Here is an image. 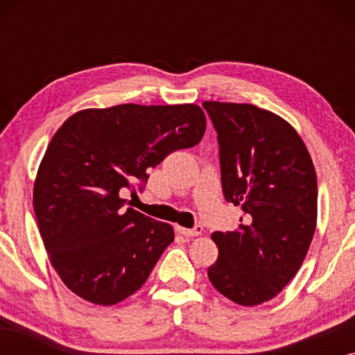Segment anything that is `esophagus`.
Instances as JSON below:
<instances>
[{
  "instance_id": "34e87169",
  "label": "esophagus",
  "mask_w": 355,
  "mask_h": 355,
  "mask_svg": "<svg viewBox=\"0 0 355 355\" xmlns=\"http://www.w3.org/2000/svg\"><path fill=\"white\" fill-rule=\"evenodd\" d=\"M202 231H203L202 225L193 226L192 230H189V227H181V226H178V232H179V234L187 236V237H197V236H200V234H202Z\"/></svg>"
}]
</instances>
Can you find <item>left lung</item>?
I'll return each mask as SVG.
<instances>
[{
  "label": "left lung",
  "mask_w": 355,
  "mask_h": 355,
  "mask_svg": "<svg viewBox=\"0 0 355 355\" xmlns=\"http://www.w3.org/2000/svg\"><path fill=\"white\" fill-rule=\"evenodd\" d=\"M218 134L226 202L241 205L236 231H215L208 278L239 305L273 299L294 278L317 225V174L299 134L254 105L205 101Z\"/></svg>",
  "instance_id": "1"
}]
</instances>
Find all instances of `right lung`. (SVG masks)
I'll list each match as a JSON object with an SVG mask.
<instances>
[{
    "mask_svg": "<svg viewBox=\"0 0 355 355\" xmlns=\"http://www.w3.org/2000/svg\"><path fill=\"white\" fill-rule=\"evenodd\" d=\"M205 134L197 105H118L72 114L38 168L33 210L62 283L98 305L142 288L173 226L125 208L121 191H144L148 169Z\"/></svg>",
    "mask_w": 355,
    "mask_h": 355,
    "instance_id": "right-lung-1",
    "label": "right lung"
}]
</instances>
